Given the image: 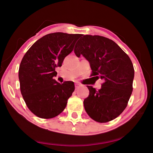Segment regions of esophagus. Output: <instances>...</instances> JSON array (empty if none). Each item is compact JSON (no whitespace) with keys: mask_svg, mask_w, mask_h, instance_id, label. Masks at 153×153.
Here are the masks:
<instances>
[{"mask_svg":"<svg viewBox=\"0 0 153 153\" xmlns=\"http://www.w3.org/2000/svg\"><path fill=\"white\" fill-rule=\"evenodd\" d=\"M79 84H75V87H76V89H77L79 88Z\"/></svg>","mask_w":153,"mask_h":153,"instance_id":"1","label":"esophagus"}]
</instances>
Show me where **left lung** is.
Segmentation results:
<instances>
[{"label": "left lung", "instance_id": "obj_1", "mask_svg": "<svg viewBox=\"0 0 153 153\" xmlns=\"http://www.w3.org/2000/svg\"><path fill=\"white\" fill-rule=\"evenodd\" d=\"M82 36L74 53L77 57L83 55L89 61L92 78L104 81L98 90L87 86L90 93L84 100V108L97 122H108L117 117L128 105L133 90V64L112 40L100 36Z\"/></svg>", "mask_w": 153, "mask_h": 153}]
</instances>
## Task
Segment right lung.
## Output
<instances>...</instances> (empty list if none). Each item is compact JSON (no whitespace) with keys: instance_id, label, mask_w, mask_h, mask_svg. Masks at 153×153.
<instances>
[{"instance_id":"right-lung-1","label":"right lung","mask_w":153,"mask_h":153,"mask_svg":"<svg viewBox=\"0 0 153 153\" xmlns=\"http://www.w3.org/2000/svg\"><path fill=\"white\" fill-rule=\"evenodd\" d=\"M82 34L56 32L38 40L25 54L19 69L20 90L27 108L37 117L51 119L66 107L75 90L71 81L59 84L55 69L74 50Z\"/></svg>"}]
</instances>
